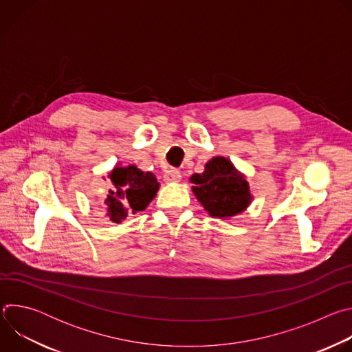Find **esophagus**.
<instances>
[{
	"label": "esophagus",
	"instance_id": "obj_1",
	"mask_svg": "<svg viewBox=\"0 0 352 352\" xmlns=\"http://www.w3.org/2000/svg\"><path fill=\"white\" fill-rule=\"evenodd\" d=\"M181 179V173L175 168H170L164 173V181L168 182H178Z\"/></svg>",
	"mask_w": 352,
	"mask_h": 352
}]
</instances>
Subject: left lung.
Masks as SVG:
<instances>
[{"mask_svg": "<svg viewBox=\"0 0 352 352\" xmlns=\"http://www.w3.org/2000/svg\"><path fill=\"white\" fill-rule=\"evenodd\" d=\"M192 190L205 210L217 219H228L243 212L252 202V195L245 175L221 156L213 157L205 171L193 174Z\"/></svg>", "mask_w": 352, "mask_h": 352, "instance_id": "left-lung-1", "label": "left lung"}]
</instances>
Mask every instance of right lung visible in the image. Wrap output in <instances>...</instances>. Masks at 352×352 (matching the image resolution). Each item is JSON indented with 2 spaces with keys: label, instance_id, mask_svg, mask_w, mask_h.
I'll return each mask as SVG.
<instances>
[{
  "label": "right lung",
  "instance_id": "right-lung-1",
  "mask_svg": "<svg viewBox=\"0 0 352 352\" xmlns=\"http://www.w3.org/2000/svg\"><path fill=\"white\" fill-rule=\"evenodd\" d=\"M114 189L104 200V210L113 223L120 224L131 214L143 212L155 199L159 182L152 173H143L136 166L114 167L109 174Z\"/></svg>",
  "mask_w": 352,
  "mask_h": 352
}]
</instances>
